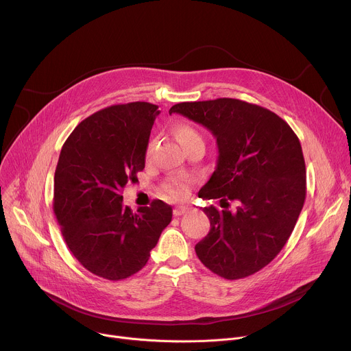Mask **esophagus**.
Wrapping results in <instances>:
<instances>
[{
	"label": "esophagus",
	"instance_id": "esophagus-1",
	"mask_svg": "<svg viewBox=\"0 0 351 351\" xmlns=\"http://www.w3.org/2000/svg\"><path fill=\"white\" fill-rule=\"evenodd\" d=\"M187 211H189L187 207H176V208L173 210V215H175V217H180V215L186 214Z\"/></svg>",
	"mask_w": 351,
	"mask_h": 351
}]
</instances>
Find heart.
Returning <instances> with one entry per match:
<instances>
[{
  "label": "heart",
  "instance_id": "heart-1",
  "mask_svg": "<svg viewBox=\"0 0 351 351\" xmlns=\"http://www.w3.org/2000/svg\"><path fill=\"white\" fill-rule=\"evenodd\" d=\"M173 137L178 140V143L186 149L189 145L195 144V143H203V137L202 134L198 133V130L195 128H193L191 125L187 123H175L171 129ZM164 191L165 194L171 198V199H180L184 197L186 194V187L179 183V182H169L164 186Z\"/></svg>",
  "mask_w": 351,
  "mask_h": 351
}]
</instances>
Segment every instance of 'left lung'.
<instances>
[{"label":"left lung","instance_id":"1","mask_svg":"<svg viewBox=\"0 0 351 351\" xmlns=\"http://www.w3.org/2000/svg\"><path fill=\"white\" fill-rule=\"evenodd\" d=\"M180 114L206 126L217 138L218 162L198 197L215 199L203 211L208 234L195 254L210 271L236 280L268 265L287 239L306 199L302 144L275 112L236 98L175 104ZM238 203L236 212L227 207Z\"/></svg>","mask_w":351,"mask_h":351}]
</instances>
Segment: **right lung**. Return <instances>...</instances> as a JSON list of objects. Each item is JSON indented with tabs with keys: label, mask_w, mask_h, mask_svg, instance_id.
<instances>
[{
	"label": "right lung",
	"mask_w": 351,
	"mask_h": 351,
	"mask_svg": "<svg viewBox=\"0 0 351 351\" xmlns=\"http://www.w3.org/2000/svg\"><path fill=\"white\" fill-rule=\"evenodd\" d=\"M158 106H111L82 121L62 145L54 176L53 208L64 240L91 274L122 280L148 261L172 207L154 199L133 213L121 195L144 169Z\"/></svg>",
	"instance_id": "obj_1"
}]
</instances>
